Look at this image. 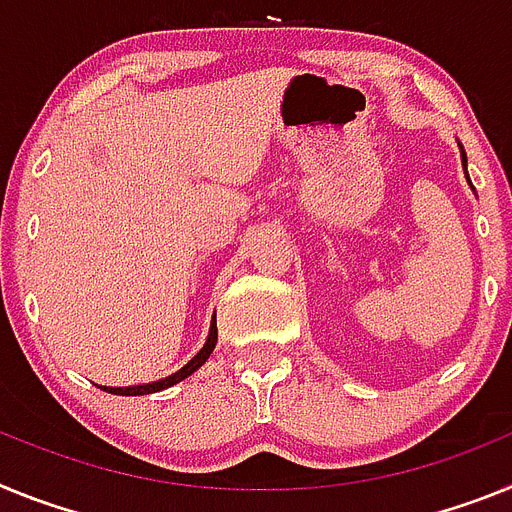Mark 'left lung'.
Returning <instances> with one entry per match:
<instances>
[{
	"label": "left lung",
	"mask_w": 512,
	"mask_h": 512,
	"mask_svg": "<svg viewBox=\"0 0 512 512\" xmlns=\"http://www.w3.org/2000/svg\"><path fill=\"white\" fill-rule=\"evenodd\" d=\"M461 157H464V164H466V154H464V151H461Z\"/></svg>",
	"instance_id": "1"
}]
</instances>
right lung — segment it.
<instances>
[{"mask_svg":"<svg viewBox=\"0 0 512 512\" xmlns=\"http://www.w3.org/2000/svg\"><path fill=\"white\" fill-rule=\"evenodd\" d=\"M216 337H219V330H216V319H213L211 332H208V340H206V345H203V348H201V353L195 355V358L188 363V366H182L180 371L172 373V376H167V379L154 381V384H144V386H126V389H110V386H100V389L102 391H110V394H121V397H141V394H154V391L167 389V386L177 384V381L188 379L190 373L198 371V368H201L203 363L208 361V355H211L213 348H216Z\"/></svg>","mask_w":512,"mask_h":512,"instance_id":"1","label":"right lung"}]
</instances>
